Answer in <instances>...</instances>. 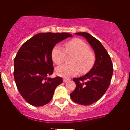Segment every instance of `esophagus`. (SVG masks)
<instances>
[{
  "mask_svg": "<svg viewBox=\"0 0 130 130\" xmlns=\"http://www.w3.org/2000/svg\"><path fill=\"white\" fill-rule=\"evenodd\" d=\"M70 81V79H66V78H64V79H63V82L64 83L69 82Z\"/></svg>",
  "mask_w": 130,
  "mask_h": 130,
  "instance_id": "esophagus-1",
  "label": "esophagus"
}]
</instances>
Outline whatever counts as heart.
<instances>
[{
  "mask_svg": "<svg viewBox=\"0 0 130 130\" xmlns=\"http://www.w3.org/2000/svg\"><path fill=\"white\" fill-rule=\"evenodd\" d=\"M64 47V49L57 45L51 51V58L57 65L64 62L66 56L65 52L68 55H73L70 60L72 64H64L56 68L57 75L69 78L77 75L80 71L82 73H87L92 68L94 64L95 56L89 50L88 45L82 40L79 38L71 40L65 43Z\"/></svg>",
  "mask_w": 130,
  "mask_h": 130,
  "instance_id": "heart-1",
  "label": "heart"
}]
</instances>
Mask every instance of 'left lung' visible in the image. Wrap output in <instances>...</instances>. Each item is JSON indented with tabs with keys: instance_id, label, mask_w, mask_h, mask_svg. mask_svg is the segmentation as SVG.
<instances>
[{
	"instance_id": "left-lung-1",
	"label": "left lung",
	"mask_w": 130,
	"mask_h": 130,
	"mask_svg": "<svg viewBox=\"0 0 130 130\" xmlns=\"http://www.w3.org/2000/svg\"><path fill=\"white\" fill-rule=\"evenodd\" d=\"M75 34L87 39L94 51L96 60L90 72L81 77L73 78L76 87L70 94V97L77 104L88 105L99 100L109 88L113 73L112 63L99 40L87 32Z\"/></svg>"
}]
</instances>
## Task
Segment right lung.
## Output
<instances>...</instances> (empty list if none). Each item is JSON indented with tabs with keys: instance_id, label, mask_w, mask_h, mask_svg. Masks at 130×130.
Instances as JSON below:
<instances>
[{
	"instance_id": "right-lung-1",
	"label": "right lung",
	"mask_w": 130,
	"mask_h": 130,
	"mask_svg": "<svg viewBox=\"0 0 130 130\" xmlns=\"http://www.w3.org/2000/svg\"><path fill=\"white\" fill-rule=\"evenodd\" d=\"M71 34L40 33L22 45L14 59L13 76L19 93L27 103L35 107L48 104L62 78L47 77L54 68L51 51L58 42Z\"/></svg>"
}]
</instances>
